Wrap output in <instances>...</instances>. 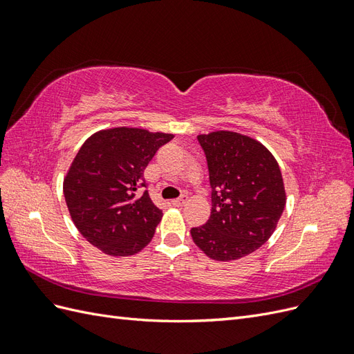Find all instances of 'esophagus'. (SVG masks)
Masks as SVG:
<instances>
[{"instance_id":"34e87169","label":"esophagus","mask_w":354,"mask_h":354,"mask_svg":"<svg viewBox=\"0 0 354 354\" xmlns=\"http://www.w3.org/2000/svg\"><path fill=\"white\" fill-rule=\"evenodd\" d=\"M186 202H187V195H181L180 198H176V199L171 201V203H173L174 207H181V205H185Z\"/></svg>"}]
</instances>
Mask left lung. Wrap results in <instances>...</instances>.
I'll use <instances>...</instances> for the list:
<instances>
[{
  "mask_svg": "<svg viewBox=\"0 0 354 354\" xmlns=\"http://www.w3.org/2000/svg\"><path fill=\"white\" fill-rule=\"evenodd\" d=\"M198 142L207 158L212 208L203 226L192 227V239L212 260H238L266 243L282 216L281 168L251 137L216 131L198 136Z\"/></svg>",
  "mask_w": 354,
  "mask_h": 354,
  "instance_id": "obj_1",
  "label": "left lung"
}]
</instances>
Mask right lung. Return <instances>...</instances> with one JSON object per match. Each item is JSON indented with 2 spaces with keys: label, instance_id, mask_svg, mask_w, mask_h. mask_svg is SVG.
Wrapping results in <instances>:
<instances>
[{
  "label": "right lung",
  "instance_id": "add662e5",
  "mask_svg": "<svg viewBox=\"0 0 354 354\" xmlns=\"http://www.w3.org/2000/svg\"><path fill=\"white\" fill-rule=\"evenodd\" d=\"M173 137L112 128L91 136L75 156L63 183L66 205L80 233L104 254L133 255L152 241L162 211L149 196L143 174Z\"/></svg>",
  "mask_w": 354,
  "mask_h": 354
}]
</instances>
